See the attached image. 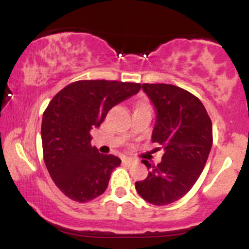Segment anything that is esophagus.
Instances as JSON below:
<instances>
[{
  "mask_svg": "<svg viewBox=\"0 0 249 249\" xmlns=\"http://www.w3.org/2000/svg\"><path fill=\"white\" fill-rule=\"evenodd\" d=\"M123 162H124V164H126V165H132V164H134V162H136V160H134V159H132V158H128V157H125V158H123Z\"/></svg>",
  "mask_w": 249,
  "mask_h": 249,
  "instance_id": "esophagus-1",
  "label": "esophagus"
}]
</instances>
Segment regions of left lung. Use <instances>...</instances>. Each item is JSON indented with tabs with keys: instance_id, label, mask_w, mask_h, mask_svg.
I'll return each instance as SVG.
<instances>
[{
	"instance_id": "left-lung-1",
	"label": "left lung",
	"mask_w": 249,
	"mask_h": 249,
	"mask_svg": "<svg viewBox=\"0 0 249 249\" xmlns=\"http://www.w3.org/2000/svg\"><path fill=\"white\" fill-rule=\"evenodd\" d=\"M142 90L156 107L152 142L164 154L157 165L142 160L150 172L134 186L147 202L164 206L182 198L201 174L212 147V121L198 97L184 89L144 83Z\"/></svg>"
}]
</instances>
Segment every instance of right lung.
<instances>
[{
    "label": "right lung",
    "instance_id": "add662e5",
    "mask_svg": "<svg viewBox=\"0 0 249 249\" xmlns=\"http://www.w3.org/2000/svg\"><path fill=\"white\" fill-rule=\"evenodd\" d=\"M141 88L139 83L84 79L67 85L50 101L42 119L43 159L51 179L69 199L87 202L105 192L122 160L91 146L90 131Z\"/></svg>",
    "mask_w": 249,
    "mask_h": 249
}]
</instances>
